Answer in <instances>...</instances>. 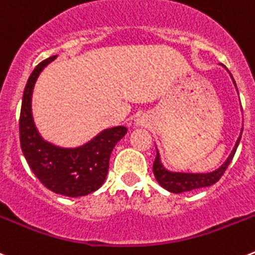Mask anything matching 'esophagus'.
Returning a JSON list of instances; mask_svg holds the SVG:
<instances>
[{
  "label": "esophagus",
  "mask_w": 255,
  "mask_h": 255,
  "mask_svg": "<svg viewBox=\"0 0 255 255\" xmlns=\"http://www.w3.org/2000/svg\"><path fill=\"white\" fill-rule=\"evenodd\" d=\"M146 125V122H144L143 118H137L136 119V126H144Z\"/></svg>",
  "instance_id": "esophagus-1"
}]
</instances>
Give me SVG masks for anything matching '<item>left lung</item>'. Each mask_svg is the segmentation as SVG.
I'll use <instances>...</instances> for the list:
<instances>
[{
	"label": "left lung",
	"mask_w": 255,
	"mask_h": 255,
	"mask_svg": "<svg viewBox=\"0 0 255 255\" xmlns=\"http://www.w3.org/2000/svg\"><path fill=\"white\" fill-rule=\"evenodd\" d=\"M234 84H235V81H234ZM240 138H242V136H240L239 138H238V141H236L235 147H234L231 155L229 156V159L226 160V161H225L224 164L217 169V170L212 171V173H206V174L173 173V171L166 170V169L162 166L161 161H160L159 152H157V156H156V159L155 161H153V166H152L153 175H155L156 180L159 182V184L161 185L162 188H165L166 190L171 192V193H183V192H189V190L198 189V188L210 187V185L219 182L220 178L224 175L225 170L228 169L231 160H233L234 155H235L238 144H239L240 142Z\"/></svg>",
	"instance_id": "left-lung-1"
}]
</instances>
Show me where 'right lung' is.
<instances>
[{"label": "right lung", "mask_w": 255, "mask_h": 255, "mask_svg": "<svg viewBox=\"0 0 255 255\" xmlns=\"http://www.w3.org/2000/svg\"><path fill=\"white\" fill-rule=\"evenodd\" d=\"M56 56L40 62L26 82L19 121L20 144L27 164L44 187L62 196H86L103 185L112 151L125 137L127 128H108L76 148L58 147L44 141L34 125L31 95L39 73Z\"/></svg>", "instance_id": "add662e5"}]
</instances>
